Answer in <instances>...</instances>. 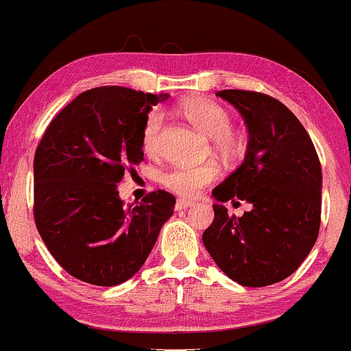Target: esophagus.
I'll use <instances>...</instances> for the list:
<instances>
[{"label":"esophagus","mask_w":351,"mask_h":351,"mask_svg":"<svg viewBox=\"0 0 351 351\" xmlns=\"http://www.w3.org/2000/svg\"><path fill=\"white\" fill-rule=\"evenodd\" d=\"M195 202L193 200H186V198H178L176 200V210H185V208H190V206H193Z\"/></svg>","instance_id":"34e87169"}]
</instances>
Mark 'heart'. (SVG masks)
Instances as JSON below:
<instances>
[{
  "label": "heart",
  "mask_w": 351,
  "mask_h": 351,
  "mask_svg": "<svg viewBox=\"0 0 351 351\" xmlns=\"http://www.w3.org/2000/svg\"><path fill=\"white\" fill-rule=\"evenodd\" d=\"M183 114L195 128L215 141V149L227 160L241 154V141L234 136V121L227 109L208 99H191L182 106ZM163 129V112L153 110L147 114L143 128V147L147 153H158ZM220 171L213 163L205 165H176L163 173L161 182L169 190L191 197L202 188L219 178Z\"/></svg>",
  "instance_id": "obj_1"
}]
</instances>
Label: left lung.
Instances as JSON below:
<instances>
[{"mask_svg": "<svg viewBox=\"0 0 351 351\" xmlns=\"http://www.w3.org/2000/svg\"><path fill=\"white\" fill-rule=\"evenodd\" d=\"M249 129L245 156L212 197L215 219L204 245L215 264L241 286L286 279L308 257L322 217V165L311 138L282 102L259 92L220 90ZM241 197L253 210L235 219L225 201Z\"/></svg>", "mask_w": 351, "mask_h": 351, "instance_id": "obj_1", "label": "left lung"}]
</instances>
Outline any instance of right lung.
Masks as SVG:
<instances>
[{
    "mask_svg": "<svg viewBox=\"0 0 351 351\" xmlns=\"http://www.w3.org/2000/svg\"><path fill=\"white\" fill-rule=\"evenodd\" d=\"M169 94L119 86L77 95L47 128L35 153V223L47 249L73 278L117 286L141 269L175 197L149 193L123 204L117 183L143 161V128Z\"/></svg>",
    "mask_w": 351,
    "mask_h": 351,
    "instance_id": "add662e5",
    "label": "right lung"
}]
</instances>
